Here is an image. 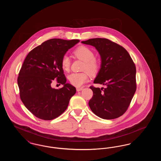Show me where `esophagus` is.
<instances>
[{
  "label": "esophagus",
  "instance_id": "1",
  "mask_svg": "<svg viewBox=\"0 0 161 161\" xmlns=\"http://www.w3.org/2000/svg\"><path fill=\"white\" fill-rule=\"evenodd\" d=\"M83 89V88H82V87H80V88H77V92H79V91H82Z\"/></svg>",
  "mask_w": 161,
  "mask_h": 161
}]
</instances>
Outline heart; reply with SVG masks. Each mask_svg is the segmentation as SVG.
<instances>
[{
	"label": "heart",
	"mask_w": 161,
	"mask_h": 161,
	"mask_svg": "<svg viewBox=\"0 0 161 161\" xmlns=\"http://www.w3.org/2000/svg\"><path fill=\"white\" fill-rule=\"evenodd\" d=\"M74 55L80 60L84 61L82 67V70H86L82 72L72 73L68 76V80L71 84L75 87H80L88 81L89 73L92 76L95 75L99 71L100 63L98 60L94 58V53L91 49L87 46L78 47L74 52ZM61 67L63 69L68 72L70 66V60L69 56L64 55L61 60ZM87 71V73L86 71Z\"/></svg>",
	"instance_id": "b5f03b06"
}]
</instances>
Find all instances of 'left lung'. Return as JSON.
I'll list each match as a JSON object with an SVG mask.
<instances>
[{
  "label": "left lung",
  "mask_w": 161,
  "mask_h": 161,
  "mask_svg": "<svg viewBox=\"0 0 161 161\" xmlns=\"http://www.w3.org/2000/svg\"><path fill=\"white\" fill-rule=\"evenodd\" d=\"M94 46L101 57V68L91 86L93 93L89 106L94 114L104 119L123 115L127 110L136 89V67L128 52L107 38H95L81 42Z\"/></svg>",
  "instance_id": "1"
}]
</instances>
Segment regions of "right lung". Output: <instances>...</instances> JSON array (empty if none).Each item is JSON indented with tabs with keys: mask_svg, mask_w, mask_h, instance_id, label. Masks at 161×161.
I'll list each match as a JSON object with an SVG mask.
<instances>
[{
	"mask_svg": "<svg viewBox=\"0 0 161 161\" xmlns=\"http://www.w3.org/2000/svg\"><path fill=\"white\" fill-rule=\"evenodd\" d=\"M80 42L52 38L31 51L25 58L17 78L20 97L25 106L40 119L52 120L67 108L76 89L69 83L61 65L62 57ZM55 79L64 87H51Z\"/></svg>",
	"mask_w": 161,
	"mask_h": 161,
	"instance_id": "right-lung-1",
	"label": "right lung"
}]
</instances>
